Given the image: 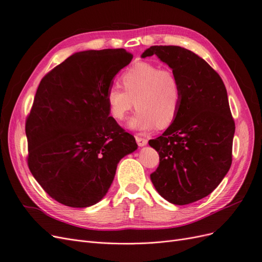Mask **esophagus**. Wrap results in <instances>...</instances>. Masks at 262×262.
<instances>
[{
	"label": "esophagus",
	"mask_w": 262,
	"mask_h": 262,
	"mask_svg": "<svg viewBox=\"0 0 262 262\" xmlns=\"http://www.w3.org/2000/svg\"><path fill=\"white\" fill-rule=\"evenodd\" d=\"M136 141H137V144L139 147H143L146 146V144L148 143V140L146 138L143 137H140V136H136Z\"/></svg>",
	"instance_id": "obj_1"
}]
</instances>
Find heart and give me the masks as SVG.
<instances>
[{
	"instance_id": "heart-1",
	"label": "heart",
	"mask_w": 262,
	"mask_h": 262,
	"mask_svg": "<svg viewBox=\"0 0 262 262\" xmlns=\"http://www.w3.org/2000/svg\"><path fill=\"white\" fill-rule=\"evenodd\" d=\"M124 90L111 85L105 101L112 118L123 121L134 109L137 111L128 126L136 130H150L158 125L168 127L178 116L182 93L177 75L169 69L150 62H137L121 75Z\"/></svg>"
}]
</instances>
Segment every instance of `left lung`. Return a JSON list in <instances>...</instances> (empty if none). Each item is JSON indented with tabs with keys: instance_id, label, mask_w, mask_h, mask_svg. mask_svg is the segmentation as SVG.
Listing matches in <instances>:
<instances>
[{
	"instance_id": "1",
	"label": "left lung",
	"mask_w": 262,
	"mask_h": 262,
	"mask_svg": "<svg viewBox=\"0 0 262 262\" xmlns=\"http://www.w3.org/2000/svg\"><path fill=\"white\" fill-rule=\"evenodd\" d=\"M178 77L182 100L176 120L149 144L160 164L150 175L162 198L187 205L207 196L227 175L235 132L226 86L203 58L180 46H151Z\"/></svg>"
}]
</instances>
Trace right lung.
<instances>
[{"mask_svg": "<svg viewBox=\"0 0 262 262\" xmlns=\"http://www.w3.org/2000/svg\"><path fill=\"white\" fill-rule=\"evenodd\" d=\"M133 59L124 48L75 53L38 85L26 122L28 166L52 199L70 207L98 203L134 136L109 116L105 93Z\"/></svg>", "mask_w": 262, "mask_h": 262, "instance_id": "1", "label": "right lung"}]
</instances>
